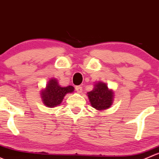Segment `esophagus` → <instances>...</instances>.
Wrapping results in <instances>:
<instances>
[{"label":"esophagus","mask_w":159,"mask_h":159,"mask_svg":"<svg viewBox=\"0 0 159 159\" xmlns=\"http://www.w3.org/2000/svg\"><path fill=\"white\" fill-rule=\"evenodd\" d=\"M76 91L78 93H81L82 91H83V88H82V86H76Z\"/></svg>","instance_id":"1"}]
</instances>
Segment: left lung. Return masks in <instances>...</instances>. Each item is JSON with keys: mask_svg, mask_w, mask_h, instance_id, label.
Masks as SVG:
<instances>
[{"mask_svg": "<svg viewBox=\"0 0 159 159\" xmlns=\"http://www.w3.org/2000/svg\"><path fill=\"white\" fill-rule=\"evenodd\" d=\"M91 106L98 111L109 109L113 103L114 93L112 89L108 88L107 84L102 81L94 83V88L87 93Z\"/></svg>", "mask_w": 159, "mask_h": 159, "instance_id": "8db88e82", "label": "left lung"}]
</instances>
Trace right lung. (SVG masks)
I'll return each instance as SVG.
<instances>
[{
    "mask_svg": "<svg viewBox=\"0 0 159 159\" xmlns=\"http://www.w3.org/2000/svg\"><path fill=\"white\" fill-rule=\"evenodd\" d=\"M73 92V86H67L63 87L59 85L57 79L51 78L47 82L46 87L40 91V96L43 103L47 107L54 108L61 104L66 94Z\"/></svg>",
    "mask_w": 159,
    "mask_h": 159,
    "instance_id": "obj_1",
    "label": "right lung"
}]
</instances>
